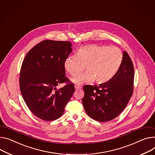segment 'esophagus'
Masks as SVG:
<instances>
[{
  "label": "esophagus",
  "instance_id": "34e87169",
  "mask_svg": "<svg viewBox=\"0 0 155 155\" xmlns=\"http://www.w3.org/2000/svg\"><path fill=\"white\" fill-rule=\"evenodd\" d=\"M75 89H76V90H78V89H81V88H82V87L81 86H78V85H75Z\"/></svg>",
  "mask_w": 155,
  "mask_h": 155
}]
</instances>
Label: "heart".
I'll return each instance as SVG.
<instances>
[{
  "mask_svg": "<svg viewBox=\"0 0 155 155\" xmlns=\"http://www.w3.org/2000/svg\"><path fill=\"white\" fill-rule=\"evenodd\" d=\"M123 60V54L117 47L99 45L84 46L78 50L76 56H69L64 60V67L72 76L79 74L73 81L77 84L95 80L98 84L107 82L117 74Z\"/></svg>",
  "mask_w": 155,
  "mask_h": 155,
  "instance_id": "obj_1",
  "label": "heart"
}]
</instances>
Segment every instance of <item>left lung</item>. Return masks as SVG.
I'll return each instance as SVG.
<instances>
[{
    "label": "left lung",
    "instance_id": "8db88e82",
    "mask_svg": "<svg viewBox=\"0 0 155 155\" xmlns=\"http://www.w3.org/2000/svg\"><path fill=\"white\" fill-rule=\"evenodd\" d=\"M134 68L126 51L120 69L109 81L99 86H83L82 101L87 115L101 122L113 120L126 107L134 92Z\"/></svg>",
    "mask_w": 155,
    "mask_h": 155
}]
</instances>
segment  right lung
<instances>
[{
    "label": "right lung",
    "mask_w": 155,
    "mask_h": 155,
    "mask_svg": "<svg viewBox=\"0 0 155 155\" xmlns=\"http://www.w3.org/2000/svg\"><path fill=\"white\" fill-rule=\"evenodd\" d=\"M68 41L46 40L26 54L20 69L19 84L23 100L35 116L53 121L64 113L72 97L74 84L65 76L64 62L72 51ZM61 83L66 85L56 90Z\"/></svg>",
    "instance_id": "right-lung-1"
}]
</instances>
